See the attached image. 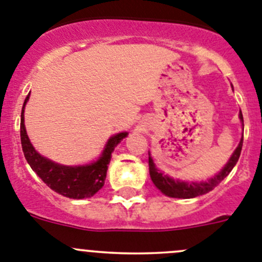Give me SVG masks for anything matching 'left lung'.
I'll use <instances>...</instances> for the list:
<instances>
[{
    "mask_svg": "<svg viewBox=\"0 0 262 262\" xmlns=\"http://www.w3.org/2000/svg\"><path fill=\"white\" fill-rule=\"evenodd\" d=\"M239 117L243 120V115H242V112L239 114ZM242 146H243V138L241 139V143H239L236 150L234 151V154L231 155L230 160L227 161V164L225 165L224 169H222L219 174L214 176L213 178L207 181V182H199V183H195V182L187 183V182H182V181H174L173 178L168 177L167 174H164V173H161L160 170L156 169L152 159H151L150 154H148V167H150L151 180H152L154 185H155V186L158 187L163 194L167 195V196L190 199V198L204 195L207 194V192L212 191V190H213L225 177H227V174L233 170L234 165L236 164V161H238L239 156H241Z\"/></svg>",
    "mask_w": 262,
    "mask_h": 262,
    "instance_id": "left-lung-1",
    "label": "left lung"
}]
</instances>
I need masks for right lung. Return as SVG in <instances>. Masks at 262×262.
Returning a JSON list of instances; mask_svg holds the SVG:
<instances>
[{"label": "right lung", "mask_w": 262, "mask_h": 262, "mask_svg": "<svg viewBox=\"0 0 262 262\" xmlns=\"http://www.w3.org/2000/svg\"><path fill=\"white\" fill-rule=\"evenodd\" d=\"M28 98L29 95H27L20 116L21 148H23L24 156H26L28 164L35 170L36 174L58 194L71 198V199H84V198L93 196L104 185L112 151L121 139L128 136V133L124 132V133H119L111 137L102 156L95 163L82 165V167L59 165L41 156L33 148L28 136H27L26 126H24V106H26Z\"/></svg>", "instance_id": "right-lung-1"}]
</instances>
